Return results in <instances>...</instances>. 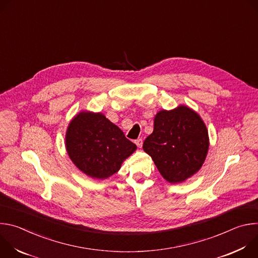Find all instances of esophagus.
I'll use <instances>...</instances> for the list:
<instances>
[{
	"label": "esophagus",
	"mask_w": 258,
	"mask_h": 258,
	"mask_svg": "<svg viewBox=\"0 0 258 258\" xmlns=\"http://www.w3.org/2000/svg\"><path fill=\"white\" fill-rule=\"evenodd\" d=\"M135 143H136V145L139 147V148H141L142 145H143V140H142V139H137V140L135 141Z\"/></svg>",
	"instance_id": "34e87169"
}]
</instances>
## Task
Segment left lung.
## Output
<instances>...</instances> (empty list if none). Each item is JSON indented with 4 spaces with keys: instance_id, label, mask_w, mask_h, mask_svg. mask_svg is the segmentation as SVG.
Returning a JSON list of instances; mask_svg holds the SVG:
<instances>
[{
    "instance_id": "left-lung-1",
    "label": "left lung",
    "mask_w": 258,
    "mask_h": 258,
    "mask_svg": "<svg viewBox=\"0 0 258 258\" xmlns=\"http://www.w3.org/2000/svg\"><path fill=\"white\" fill-rule=\"evenodd\" d=\"M208 147L203 120L186 106L158 112L154 131L143 144L144 151L151 156L161 175L172 183L183 181L201 168Z\"/></svg>"
}]
</instances>
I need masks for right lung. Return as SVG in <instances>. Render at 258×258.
I'll list each match as a JSON object with an SVG mask.
<instances>
[{
  "mask_svg": "<svg viewBox=\"0 0 258 258\" xmlns=\"http://www.w3.org/2000/svg\"><path fill=\"white\" fill-rule=\"evenodd\" d=\"M67 153L79 169L94 178H107L137 149L122 131L102 113L82 112L66 133Z\"/></svg>",
  "mask_w": 258,
  "mask_h": 258,
  "instance_id": "right-lung-1",
  "label": "right lung"
}]
</instances>
